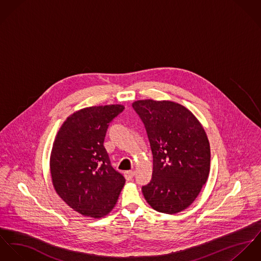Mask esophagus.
Instances as JSON below:
<instances>
[{"instance_id":"obj_1","label":"esophagus","mask_w":261,"mask_h":261,"mask_svg":"<svg viewBox=\"0 0 261 261\" xmlns=\"http://www.w3.org/2000/svg\"><path fill=\"white\" fill-rule=\"evenodd\" d=\"M125 177H126V179L127 180H132V178L134 177V175H135V172L134 171H132V170H130V171H126L125 173Z\"/></svg>"}]
</instances>
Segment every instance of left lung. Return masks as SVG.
<instances>
[{
    "label": "left lung",
    "mask_w": 261,
    "mask_h": 261,
    "mask_svg": "<svg viewBox=\"0 0 261 261\" xmlns=\"http://www.w3.org/2000/svg\"><path fill=\"white\" fill-rule=\"evenodd\" d=\"M140 117L153 155L151 181L142 186L146 201L173 214L198 196L210 170V146L201 124L188 109L171 101L139 100Z\"/></svg>",
    "instance_id": "8db88e82"
}]
</instances>
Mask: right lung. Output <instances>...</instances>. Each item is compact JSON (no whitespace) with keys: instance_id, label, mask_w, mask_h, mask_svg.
Instances as JSON below:
<instances>
[{"instance_id":"add662e5","label":"right lung","mask_w":261,"mask_h":261,"mask_svg":"<svg viewBox=\"0 0 261 261\" xmlns=\"http://www.w3.org/2000/svg\"><path fill=\"white\" fill-rule=\"evenodd\" d=\"M123 110L122 105H106L77 111L63 123L54 141L50 159L54 188L82 215H107L125 184L103 145L109 124Z\"/></svg>"}]
</instances>
